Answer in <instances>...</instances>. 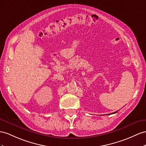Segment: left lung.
<instances>
[{
	"instance_id": "left-lung-1",
	"label": "left lung",
	"mask_w": 146,
	"mask_h": 146,
	"mask_svg": "<svg viewBox=\"0 0 146 146\" xmlns=\"http://www.w3.org/2000/svg\"><path fill=\"white\" fill-rule=\"evenodd\" d=\"M117 112V111H115V112H113V113H110V114H107V115H111V114H114V113H116Z\"/></svg>"
}]
</instances>
